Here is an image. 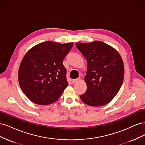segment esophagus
<instances>
[{"mask_svg": "<svg viewBox=\"0 0 145 145\" xmlns=\"http://www.w3.org/2000/svg\"><path fill=\"white\" fill-rule=\"evenodd\" d=\"M79 81V78H77L76 79H74V80H73L72 82V84H74V83H76L77 82H78Z\"/></svg>", "mask_w": 145, "mask_h": 145, "instance_id": "obj_1", "label": "esophagus"}]
</instances>
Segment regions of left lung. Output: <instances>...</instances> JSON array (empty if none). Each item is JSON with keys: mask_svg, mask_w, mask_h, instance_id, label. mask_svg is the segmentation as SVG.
Returning a JSON list of instances; mask_svg holds the SVG:
<instances>
[{"mask_svg": "<svg viewBox=\"0 0 145 145\" xmlns=\"http://www.w3.org/2000/svg\"><path fill=\"white\" fill-rule=\"evenodd\" d=\"M76 48L84 56L87 70L84 81L87 90L80 96L86 104L105 105L118 94L124 78V65L118 50L101 41L76 43Z\"/></svg>", "mask_w": 145, "mask_h": 145, "instance_id": "left-lung-1", "label": "left lung"}]
</instances>
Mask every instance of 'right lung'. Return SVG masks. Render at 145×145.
Returning a JSON list of instances; mask_svg holds the SVG:
<instances>
[{
  "mask_svg": "<svg viewBox=\"0 0 145 145\" xmlns=\"http://www.w3.org/2000/svg\"><path fill=\"white\" fill-rule=\"evenodd\" d=\"M73 45V42L61 44L48 41L26 52L18 78L22 90L31 102L49 105L59 99L68 86L63 61Z\"/></svg>",
  "mask_w": 145,
  "mask_h": 145,
  "instance_id": "add662e5",
  "label": "right lung"
}]
</instances>
